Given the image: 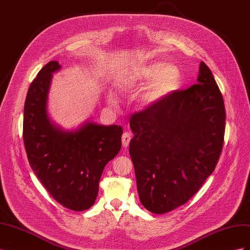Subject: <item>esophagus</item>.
<instances>
[{"mask_svg": "<svg viewBox=\"0 0 250 250\" xmlns=\"http://www.w3.org/2000/svg\"><path fill=\"white\" fill-rule=\"evenodd\" d=\"M130 140H131V134L129 132H124L122 134V146L128 147V145H129L130 143Z\"/></svg>", "mask_w": 250, "mask_h": 250, "instance_id": "34e87169", "label": "esophagus"}]
</instances>
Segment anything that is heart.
<instances>
[{"label":"heart","mask_w":250,"mask_h":250,"mask_svg":"<svg viewBox=\"0 0 250 250\" xmlns=\"http://www.w3.org/2000/svg\"><path fill=\"white\" fill-rule=\"evenodd\" d=\"M153 79L146 94L144 95V102L147 104L154 103L170 94L176 88L180 79L178 67L173 64L165 65L163 62H151L135 70L130 80L132 82H147ZM109 102L113 105L118 103L117 98L110 95Z\"/></svg>","instance_id":"b5f03b06"}]
</instances>
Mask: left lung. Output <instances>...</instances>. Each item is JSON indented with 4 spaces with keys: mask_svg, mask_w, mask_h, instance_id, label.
<instances>
[{
    "mask_svg": "<svg viewBox=\"0 0 250 250\" xmlns=\"http://www.w3.org/2000/svg\"><path fill=\"white\" fill-rule=\"evenodd\" d=\"M225 118L223 97L203 62L197 84L130 118L129 153L144 208L165 214L197 193L220 157Z\"/></svg>",
    "mask_w": 250,
    "mask_h": 250,
    "instance_id": "left-lung-1",
    "label": "left lung"
}]
</instances>
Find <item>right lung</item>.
<instances>
[{
    "instance_id": "obj_1",
    "label": "right lung",
    "mask_w": 250,
    "mask_h": 250,
    "mask_svg": "<svg viewBox=\"0 0 250 250\" xmlns=\"http://www.w3.org/2000/svg\"><path fill=\"white\" fill-rule=\"evenodd\" d=\"M50 62L28 89L22 138L30 167L50 195L64 208L81 211L93 207L106 164L121 149L123 128L86 122L64 130L52 122L47 102L52 74L60 69Z\"/></svg>"
}]
</instances>
